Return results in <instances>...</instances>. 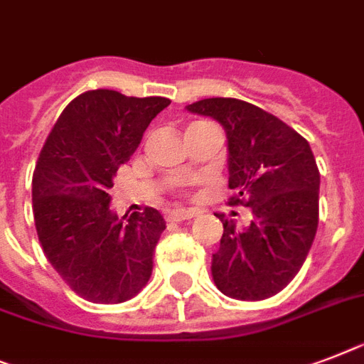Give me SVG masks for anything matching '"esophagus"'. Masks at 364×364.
<instances>
[{
  "instance_id": "34e87169",
  "label": "esophagus",
  "mask_w": 364,
  "mask_h": 364,
  "mask_svg": "<svg viewBox=\"0 0 364 364\" xmlns=\"http://www.w3.org/2000/svg\"><path fill=\"white\" fill-rule=\"evenodd\" d=\"M192 217H196V213L188 211V209H173V211L166 213L168 223H181V220H188Z\"/></svg>"
}]
</instances>
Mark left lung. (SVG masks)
<instances>
[{
    "label": "left lung",
    "mask_w": 364,
    "mask_h": 364,
    "mask_svg": "<svg viewBox=\"0 0 364 364\" xmlns=\"http://www.w3.org/2000/svg\"><path fill=\"white\" fill-rule=\"evenodd\" d=\"M187 110L223 125L230 205L252 211L243 228L218 217L224 233L213 254V280L233 299H267L299 273L318 230L320 172L312 149L284 121L245 100L203 99Z\"/></svg>",
    "instance_id": "left-lung-1"
}]
</instances>
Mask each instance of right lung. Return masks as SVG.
Returning <instances> with one entry per match:
<instances>
[{
    "label": "right lung",
    "mask_w": 364,
    "mask_h": 364,
    "mask_svg": "<svg viewBox=\"0 0 364 364\" xmlns=\"http://www.w3.org/2000/svg\"><path fill=\"white\" fill-rule=\"evenodd\" d=\"M168 105L164 97L85 91L67 105L44 141L33 173L35 228L52 267L84 299L123 303L151 277L164 218L146 208L123 223L108 191Z\"/></svg>",
    "instance_id": "obj_1"
}]
</instances>
